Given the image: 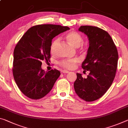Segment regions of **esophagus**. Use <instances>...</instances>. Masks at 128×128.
<instances>
[{"label": "esophagus", "mask_w": 128, "mask_h": 128, "mask_svg": "<svg viewBox=\"0 0 128 128\" xmlns=\"http://www.w3.org/2000/svg\"><path fill=\"white\" fill-rule=\"evenodd\" d=\"M62 74H68V73H69V71H68V70H62Z\"/></svg>", "instance_id": "obj_1"}]
</instances>
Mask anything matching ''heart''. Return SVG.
<instances>
[{
  "label": "heart",
  "instance_id": "heart-1",
  "mask_svg": "<svg viewBox=\"0 0 128 128\" xmlns=\"http://www.w3.org/2000/svg\"><path fill=\"white\" fill-rule=\"evenodd\" d=\"M66 38L72 46H76V47H78L80 46L83 42V38L82 36L76 31H71L69 32L66 36ZM59 41L60 38H56L52 42L50 46V53L54 54L55 52L56 46ZM78 61L79 59L78 58L65 60L60 62V65L65 68L71 70V69L74 68L75 66H76L77 62H78Z\"/></svg>",
  "mask_w": 128,
  "mask_h": 128
}]
</instances>
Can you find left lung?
<instances>
[{
	"label": "left lung",
	"instance_id": "left-lung-1",
	"mask_svg": "<svg viewBox=\"0 0 128 128\" xmlns=\"http://www.w3.org/2000/svg\"><path fill=\"white\" fill-rule=\"evenodd\" d=\"M78 31L89 39L86 58L82 66L90 70L87 78L77 73L74 88L79 97L88 102L102 97L110 88L115 78L118 62V52L111 36L101 28L90 26H80Z\"/></svg>",
	"mask_w": 128,
	"mask_h": 128
}]
</instances>
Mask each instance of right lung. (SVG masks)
Returning <instances> with one entry per match:
<instances>
[{"label":"right lung","instance_id":"obj_1","mask_svg":"<svg viewBox=\"0 0 128 128\" xmlns=\"http://www.w3.org/2000/svg\"><path fill=\"white\" fill-rule=\"evenodd\" d=\"M70 30L54 24H41L30 28L14 51L13 76L18 88L30 98L38 100L49 93L60 75L54 69L46 72L42 61L50 58V46L56 36Z\"/></svg>","mask_w":128,"mask_h":128}]
</instances>
